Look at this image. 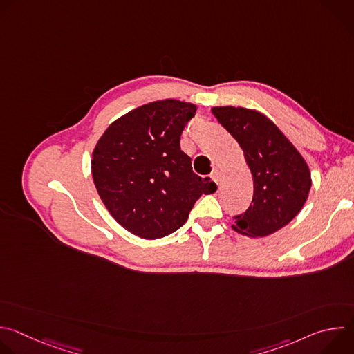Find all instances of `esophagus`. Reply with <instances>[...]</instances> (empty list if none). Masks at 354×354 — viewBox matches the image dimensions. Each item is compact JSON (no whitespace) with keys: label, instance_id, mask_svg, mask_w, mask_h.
Here are the masks:
<instances>
[{"label":"esophagus","instance_id":"1","mask_svg":"<svg viewBox=\"0 0 354 354\" xmlns=\"http://www.w3.org/2000/svg\"><path fill=\"white\" fill-rule=\"evenodd\" d=\"M210 176H212V179H213L216 183H220V180H221V172H220L218 169H214Z\"/></svg>","mask_w":354,"mask_h":354}]
</instances>
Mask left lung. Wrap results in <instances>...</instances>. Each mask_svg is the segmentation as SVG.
I'll return each mask as SVG.
<instances>
[{
  "label": "left lung",
  "mask_w": 354,
  "mask_h": 354,
  "mask_svg": "<svg viewBox=\"0 0 354 354\" xmlns=\"http://www.w3.org/2000/svg\"><path fill=\"white\" fill-rule=\"evenodd\" d=\"M212 112L242 148L254 178L252 203L245 213L234 216V230L254 238L276 232L306 203L311 187L307 162L265 115L234 106H217Z\"/></svg>",
  "instance_id": "1"
}]
</instances>
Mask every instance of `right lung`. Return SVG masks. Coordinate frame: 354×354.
Listing matches in <instances>:
<instances>
[{
  "label": "right lung",
  "mask_w": 354,
  "mask_h": 354,
  "mask_svg": "<svg viewBox=\"0 0 354 354\" xmlns=\"http://www.w3.org/2000/svg\"><path fill=\"white\" fill-rule=\"evenodd\" d=\"M196 106L165 99L113 122L92 153V178L113 218L131 234L157 239L180 228L210 178L192 171L180 134Z\"/></svg>",
  "instance_id": "obj_1"
}]
</instances>
